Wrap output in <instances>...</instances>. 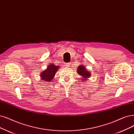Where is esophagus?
<instances>
[{"instance_id": "obj_1", "label": "esophagus", "mask_w": 134, "mask_h": 134, "mask_svg": "<svg viewBox=\"0 0 134 134\" xmlns=\"http://www.w3.org/2000/svg\"><path fill=\"white\" fill-rule=\"evenodd\" d=\"M64 65H65V66L67 67H69L71 66V63L70 62V63H65V64H64Z\"/></svg>"}]
</instances>
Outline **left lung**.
I'll return each instance as SVG.
<instances>
[{"instance_id": "left-lung-1", "label": "left lung", "mask_w": 134, "mask_h": 134, "mask_svg": "<svg viewBox=\"0 0 134 134\" xmlns=\"http://www.w3.org/2000/svg\"><path fill=\"white\" fill-rule=\"evenodd\" d=\"M86 70H87L86 68L83 66H82V65L79 66L77 69L78 73L79 74V75H80L81 76H82L83 80H84L85 81L88 80L87 78L90 77L91 76L90 72H89L88 71H87Z\"/></svg>"}]
</instances>
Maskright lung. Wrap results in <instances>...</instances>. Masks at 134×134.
Here are the masks:
<instances>
[{
    "mask_svg": "<svg viewBox=\"0 0 134 134\" xmlns=\"http://www.w3.org/2000/svg\"><path fill=\"white\" fill-rule=\"evenodd\" d=\"M59 66H54V64H49L47 70L42 71L40 76L42 80L46 82H51L55 75L56 72L58 70Z\"/></svg>",
    "mask_w": 134,
    "mask_h": 134,
    "instance_id": "add662e5",
    "label": "right lung"
}]
</instances>
